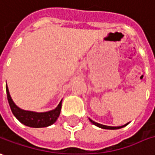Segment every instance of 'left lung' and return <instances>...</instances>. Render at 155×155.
<instances>
[{
  "label": "left lung",
  "instance_id": "obj_1",
  "mask_svg": "<svg viewBox=\"0 0 155 155\" xmlns=\"http://www.w3.org/2000/svg\"><path fill=\"white\" fill-rule=\"evenodd\" d=\"M89 120L93 124V125H95V126H98L100 128H103V129H108V130H116V129H120L122 127H124V126H127L129 123H127L126 125H124V126H104V125H102V124H98V123H97V122L93 121L91 119H89Z\"/></svg>",
  "mask_w": 155,
  "mask_h": 155
}]
</instances>
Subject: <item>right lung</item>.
<instances>
[{"label":"right lung","instance_id":"obj_1","mask_svg":"<svg viewBox=\"0 0 155 155\" xmlns=\"http://www.w3.org/2000/svg\"><path fill=\"white\" fill-rule=\"evenodd\" d=\"M7 90V100L10 105V108L13 115L15 116L22 124L25 126H29V127H34V128H41V127H47L52 125L55 123L56 120L59 116L60 112H61V108H62V100L58 105V107L47 112H43V113H37V112H33V111H27L18 108L16 105L13 101L12 99L8 87L6 86Z\"/></svg>","mask_w":155,"mask_h":155}]
</instances>
